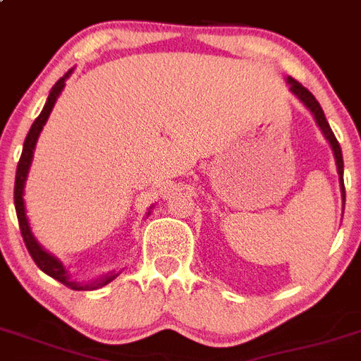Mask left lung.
I'll return each instance as SVG.
<instances>
[{"label":"left lung","instance_id":"obj_1","mask_svg":"<svg viewBox=\"0 0 361 361\" xmlns=\"http://www.w3.org/2000/svg\"><path fill=\"white\" fill-rule=\"evenodd\" d=\"M286 84L290 86V92L293 95L298 97L299 101L305 104L308 111L314 115V119H316V124L319 126V130L323 132L325 139L329 141L330 148H332V152H334V159H336V169H338V176H340V190H341V200H343V207H345V185H343V154H341V147L338 143V139H336L334 132L330 130L329 121H326L325 114H323V108L319 106V102L316 101V97L312 95L308 92L307 87H302L298 80H293L292 77L286 78Z\"/></svg>","mask_w":361,"mask_h":361}]
</instances>
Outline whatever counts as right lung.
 <instances>
[{
    "mask_svg": "<svg viewBox=\"0 0 361 361\" xmlns=\"http://www.w3.org/2000/svg\"><path fill=\"white\" fill-rule=\"evenodd\" d=\"M73 69H69L62 78H59V82L54 84L51 87L49 97H47V101L44 104V110L40 111V115L36 117V121L32 123L31 130H29V134L25 137V143H23V150H21V157H20V163H18V169H16V183H14V205H16V214H18V222H20V231H21V237L25 240V246L31 253L32 260L36 262V266L47 274L49 277L56 279L59 283L66 284L69 286L71 290H97L104 286V284L111 283L117 275V271H108V274L101 275V277L93 279L90 283H80V281H75L71 279L69 271L66 269L63 262L60 259L49 253V251L45 250L42 246L40 242L36 240V237L32 235V229H31V224H29V218H27V211H25V200H23V195H25V181H27V176H29V169H31V163H32V156H35V148L36 143H38V137H40L42 130H44L45 123L49 119L51 111L54 108V102L56 99L60 97L62 90L66 87V80L71 77ZM150 214V211L147 213V216Z\"/></svg>",
    "mask_w": 361,
    "mask_h": 361,
    "instance_id": "1",
    "label": "right lung"
}]
</instances>
